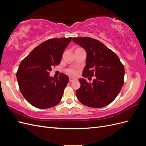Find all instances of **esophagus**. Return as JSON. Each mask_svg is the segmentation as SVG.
Instances as JSON below:
<instances>
[{
	"label": "esophagus",
	"instance_id": "obj_1",
	"mask_svg": "<svg viewBox=\"0 0 146 146\" xmlns=\"http://www.w3.org/2000/svg\"><path fill=\"white\" fill-rule=\"evenodd\" d=\"M76 80V78H74V77H69V82H74Z\"/></svg>",
	"mask_w": 146,
	"mask_h": 146
}]
</instances>
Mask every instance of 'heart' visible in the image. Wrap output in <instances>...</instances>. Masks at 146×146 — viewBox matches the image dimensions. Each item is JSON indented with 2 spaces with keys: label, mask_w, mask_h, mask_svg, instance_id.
<instances>
[{
  "label": "heart",
  "mask_w": 146,
  "mask_h": 146,
  "mask_svg": "<svg viewBox=\"0 0 146 146\" xmlns=\"http://www.w3.org/2000/svg\"><path fill=\"white\" fill-rule=\"evenodd\" d=\"M66 72L70 76H75L76 74V69H74L73 68H69L67 70H66Z\"/></svg>",
  "instance_id": "b5f03b06"
}]
</instances>
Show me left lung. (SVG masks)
I'll list each match as a JSON object with an SVG mask.
<instances>
[{
	"label": "left lung",
	"instance_id": "obj_1",
	"mask_svg": "<svg viewBox=\"0 0 146 146\" xmlns=\"http://www.w3.org/2000/svg\"><path fill=\"white\" fill-rule=\"evenodd\" d=\"M72 41L86 52L83 77H96L92 83L79 79L81 86L76 91L78 100L87 107L96 108L111 104L123 86L124 66L115 53L97 39L80 37L74 38Z\"/></svg>",
	"mask_w": 146,
	"mask_h": 146
}]
</instances>
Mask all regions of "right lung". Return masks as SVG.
<instances>
[{"label":"right lung","mask_w":146,"mask_h":146,"mask_svg":"<svg viewBox=\"0 0 146 146\" xmlns=\"http://www.w3.org/2000/svg\"><path fill=\"white\" fill-rule=\"evenodd\" d=\"M72 38L48 39L40 44L21 61L16 73L20 91L33 107L46 109L55 107L62 98L69 77L61 73L49 76L53 66L58 65Z\"/></svg>","instance_id":"obj_1"}]
</instances>
